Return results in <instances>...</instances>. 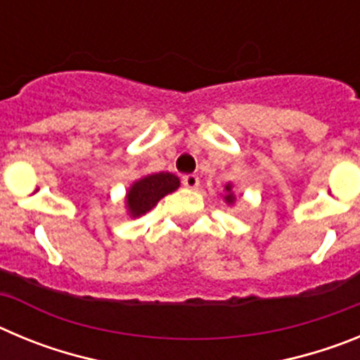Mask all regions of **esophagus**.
Here are the masks:
<instances>
[{
  "label": "esophagus",
  "instance_id": "esophagus-1",
  "mask_svg": "<svg viewBox=\"0 0 360 360\" xmlns=\"http://www.w3.org/2000/svg\"><path fill=\"white\" fill-rule=\"evenodd\" d=\"M182 184L187 187V189H196L200 186V178L196 174H186L182 178Z\"/></svg>",
  "mask_w": 360,
  "mask_h": 360
}]
</instances>
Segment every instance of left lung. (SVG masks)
<instances>
[{
  "label": "left lung",
  "mask_w": 360,
  "mask_h": 360,
  "mask_svg": "<svg viewBox=\"0 0 360 360\" xmlns=\"http://www.w3.org/2000/svg\"><path fill=\"white\" fill-rule=\"evenodd\" d=\"M224 193V202L227 203V205H232V203L236 202V195H234V191H232V184H225Z\"/></svg>",
  "instance_id": "obj_1"
}]
</instances>
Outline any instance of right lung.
Masks as SVG:
<instances>
[{
    "label": "right lung",
    "mask_w": 360,
    "mask_h": 360,
    "mask_svg": "<svg viewBox=\"0 0 360 360\" xmlns=\"http://www.w3.org/2000/svg\"><path fill=\"white\" fill-rule=\"evenodd\" d=\"M180 187V178L173 173L144 174L131 184L124 196V207L129 218H141L151 211L164 196Z\"/></svg>",
    "instance_id": "1"
}]
</instances>
